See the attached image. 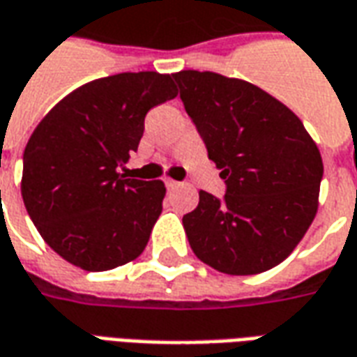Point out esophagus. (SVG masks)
Masks as SVG:
<instances>
[{
    "instance_id": "esophagus-1",
    "label": "esophagus",
    "mask_w": 357,
    "mask_h": 357,
    "mask_svg": "<svg viewBox=\"0 0 357 357\" xmlns=\"http://www.w3.org/2000/svg\"><path fill=\"white\" fill-rule=\"evenodd\" d=\"M164 183H166V187H168V189H176V187L179 185L178 181H176V179H164Z\"/></svg>"
}]
</instances>
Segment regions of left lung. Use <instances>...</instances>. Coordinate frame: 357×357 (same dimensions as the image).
<instances>
[{
    "instance_id": "1",
    "label": "left lung",
    "mask_w": 357,
    "mask_h": 357,
    "mask_svg": "<svg viewBox=\"0 0 357 357\" xmlns=\"http://www.w3.org/2000/svg\"><path fill=\"white\" fill-rule=\"evenodd\" d=\"M226 195L199 191L183 216L189 245L226 274L282 263L317 214L323 160L300 118L255 84L211 71L172 75Z\"/></svg>"
}]
</instances>
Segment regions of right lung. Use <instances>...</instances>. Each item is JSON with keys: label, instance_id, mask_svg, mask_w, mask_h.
Masks as SVG:
<instances>
[{"label": "right lung", "instance_id": "right-lung-1", "mask_svg": "<svg viewBox=\"0 0 357 357\" xmlns=\"http://www.w3.org/2000/svg\"><path fill=\"white\" fill-rule=\"evenodd\" d=\"M176 96L172 75H112L79 86L34 129L22 154V201L71 265L109 271L146 248L166 187L119 168L137 151L149 109Z\"/></svg>", "mask_w": 357, "mask_h": 357}]
</instances>
